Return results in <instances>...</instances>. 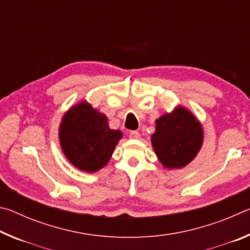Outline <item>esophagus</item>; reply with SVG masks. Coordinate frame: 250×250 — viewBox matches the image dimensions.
Returning a JSON list of instances; mask_svg holds the SVG:
<instances>
[{
    "instance_id": "obj_1",
    "label": "esophagus",
    "mask_w": 250,
    "mask_h": 250,
    "mask_svg": "<svg viewBox=\"0 0 250 250\" xmlns=\"http://www.w3.org/2000/svg\"><path fill=\"white\" fill-rule=\"evenodd\" d=\"M129 137L130 139H134V140H137V139L140 138V133H139L138 131H131Z\"/></svg>"
}]
</instances>
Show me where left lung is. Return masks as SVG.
<instances>
[{
  "mask_svg": "<svg viewBox=\"0 0 250 250\" xmlns=\"http://www.w3.org/2000/svg\"><path fill=\"white\" fill-rule=\"evenodd\" d=\"M204 141L201 121L183 105H176L155 120L151 145L159 162L167 170L188 166L196 158Z\"/></svg>",
  "mask_w": 250,
  "mask_h": 250,
  "instance_id": "8db88e82",
  "label": "left lung"
}]
</instances>
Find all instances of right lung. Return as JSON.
Listing matches in <instances>:
<instances>
[{"label":"right lung","instance_id":"add662e5","mask_svg":"<svg viewBox=\"0 0 250 250\" xmlns=\"http://www.w3.org/2000/svg\"><path fill=\"white\" fill-rule=\"evenodd\" d=\"M58 139L70 164L83 172L95 173L109 163L122 132L110 128L104 113L82 100L64 113Z\"/></svg>","mask_w":250,"mask_h":250}]
</instances>
